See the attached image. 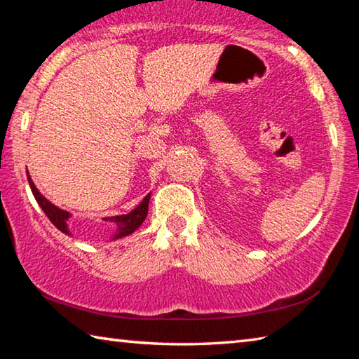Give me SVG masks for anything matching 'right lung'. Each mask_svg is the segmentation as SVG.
Wrapping results in <instances>:
<instances>
[{
	"label": "right lung",
	"instance_id": "right-lung-1",
	"mask_svg": "<svg viewBox=\"0 0 359 359\" xmlns=\"http://www.w3.org/2000/svg\"><path fill=\"white\" fill-rule=\"evenodd\" d=\"M27 177H28V184H29V188H32V191L34 194L36 201H38V204L41 205V209L44 210V214L47 215L48 220H50L55 226L62 231V233L65 234H69V228H68V220L71 218V214L69 212H66L63 209L57 208L55 204H52L48 199H46L42 194L39 193L38 188H36V185L33 184L32 177H29V174L27 172ZM150 194L149 193L147 196H145L141 204L137 205L136 209H133L130 214L126 215H115V217H106L104 220H109L115 223V234L112 239H121V238H126V236H130L135 233V231L141 226L142 222L145 220V217H147V212H149V201H150Z\"/></svg>",
	"mask_w": 359,
	"mask_h": 359
}]
</instances>
